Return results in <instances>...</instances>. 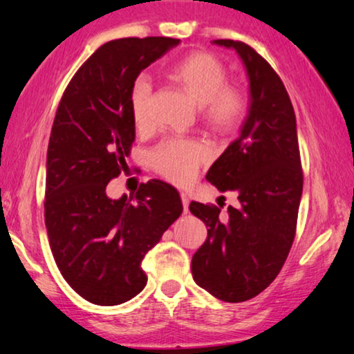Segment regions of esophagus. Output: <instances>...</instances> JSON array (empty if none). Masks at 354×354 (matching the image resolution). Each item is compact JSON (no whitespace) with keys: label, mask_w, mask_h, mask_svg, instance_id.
<instances>
[{"label":"esophagus","mask_w":354,"mask_h":354,"mask_svg":"<svg viewBox=\"0 0 354 354\" xmlns=\"http://www.w3.org/2000/svg\"><path fill=\"white\" fill-rule=\"evenodd\" d=\"M181 202H183V211L184 214L189 213V197L186 194H181Z\"/></svg>","instance_id":"1"}]
</instances>
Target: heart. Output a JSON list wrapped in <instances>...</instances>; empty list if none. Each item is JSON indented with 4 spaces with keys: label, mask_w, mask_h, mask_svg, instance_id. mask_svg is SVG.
<instances>
[{
    "label": "heart",
    "mask_w": 354,
    "mask_h": 354,
    "mask_svg": "<svg viewBox=\"0 0 354 354\" xmlns=\"http://www.w3.org/2000/svg\"><path fill=\"white\" fill-rule=\"evenodd\" d=\"M165 76L200 108L205 125L216 135H232L245 122L250 111V98L243 88L227 86V71L221 60L208 52H192L168 68ZM151 84L138 77L130 88V113L138 130L147 127V104ZM208 159V152L200 143L171 140L152 152L151 162L168 181L186 186Z\"/></svg>",
    "instance_id": "obj_1"
}]
</instances>
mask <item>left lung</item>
<instances>
[{
    "instance_id": "1",
    "label": "left lung",
    "mask_w": 354,
    "mask_h": 354,
    "mask_svg": "<svg viewBox=\"0 0 354 354\" xmlns=\"http://www.w3.org/2000/svg\"><path fill=\"white\" fill-rule=\"evenodd\" d=\"M213 44L234 49L243 62L250 111L239 138L207 173V181L221 192H236L240 203L225 216L214 205L189 207L208 227L191 268L200 288L235 304L261 294L281 270L294 241L304 175L294 108L275 70L245 42Z\"/></svg>"
}]
</instances>
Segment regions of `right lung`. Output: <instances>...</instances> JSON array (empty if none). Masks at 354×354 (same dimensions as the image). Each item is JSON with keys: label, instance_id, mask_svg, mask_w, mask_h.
<instances>
[{"label": "right lung", "instance_id": "right-lung-1", "mask_svg": "<svg viewBox=\"0 0 354 354\" xmlns=\"http://www.w3.org/2000/svg\"><path fill=\"white\" fill-rule=\"evenodd\" d=\"M178 44L160 36L106 42L79 68L57 109L46 162V229L63 278L92 304L119 305L143 291L146 252L183 213L176 189L159 179L141 184L135 198L106 194L135 141L130 88Z\"/></svg>", "mask_w": 354, "mask_h": 354}]
</instances>
